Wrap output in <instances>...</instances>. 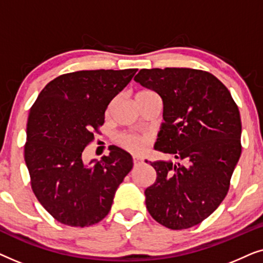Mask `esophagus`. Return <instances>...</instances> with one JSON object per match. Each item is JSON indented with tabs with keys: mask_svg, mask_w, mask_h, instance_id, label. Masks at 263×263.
Returning <instances> with one entry per match:
<instances>
[{
	"mask_svg": "<svg viewBox=\"0 0 263 263\" xmlns=\"http://www.w3.org/2000/svg\"><path fill=\"white\" fill-rule=\"evenodd\" d=\"M133 163H134V165H140L142 163V161H141V159H140V158L134 157V158H133Z\"/></svg>",
	"mask_w": 263,
	"mask_h": 263,
	"instance_id": "1",
	"label": "esophagus"
}]
</instances>
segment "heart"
<instances>
[{"instance_id":"b5f03b06","label":"heart","mask_w":263,"mask_h":263,"mask_svg":"<svg viewBox=\"0 0 263 263\" xmlns=\"http://www.w3.org/2000/svg\"><path fill=\"white\" fill-rule=\"evenodd\" d=\"M146 93H151V92L143 91V92L138 93L136 96H142V95H146ZM120 142L125 147V148L130 149L132 152L138 153V152H141L143 149V140L141 138H139V136L122 135L120 138Z\"/></svg>"}]
</instances>
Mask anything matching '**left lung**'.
<instances>
[{
    "label": "left lung",
    "instance_id": "obj_1",
    "mask_svg": "<svg viewBox=\"0 0 263 263\" xmlns=\"http://www.w3.org/2000/svg\"><path fill=\"white\" fill-rule=\"evenodd\" d=\"M134 80L163 100L154 148L181 161H149L157 179L145 190L146 207L165 228L189 229L210 217L229 192L242 152L238 106L208 71L153 68Z\"/></svg>",
    "mask_w": 263,
    "mask_h": 263
}]
</instances>
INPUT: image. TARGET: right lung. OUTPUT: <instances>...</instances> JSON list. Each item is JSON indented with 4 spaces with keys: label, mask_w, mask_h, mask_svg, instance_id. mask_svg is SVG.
<instances>
[{
    "label": "right lung",
    "mask_w": 263,
    "mask_h": 263,
    "mask_svg": "<svg viewBox=\"0 0 263 263\" xmlns=\"http://www.w3.org/2000/svg\"><path fill=\"white\" fill-rule=\"evenodd\" d=\"M138 69L80 70L50 81L31 107L25 161L39 202L57 221L74 228L106 217L115 193L133 167L120 147L85 164L82 152L104 124L111 100Z\"/></svg>",
    "instance_id": "right-lung-1"
}]
</instances>
